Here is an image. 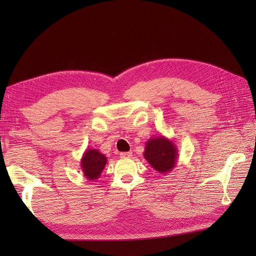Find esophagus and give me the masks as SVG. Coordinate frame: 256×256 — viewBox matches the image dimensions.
Segmentation results:
<instances>
[{"mask_svg": "<svg viewBox=\"0 0 256 256\" xmlns=\"http://www.w3.org/2000/svg\"><path fill=\"white\" fill-rule=\"evenodd\" d=\"M122 158H130L132 156V152H123V153L120 154Z\"/></svg>", "mask_w": 256, "mask_h": 256, "instance_id": "1", "label": "esophagus"}]
</instances>
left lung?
<instances>
[{"instance_id":"left-lung-1","label":"left lung","mask_w":256,"mask_h":256,"mask_svg":"<svg viewBox=\"0 0 256 256\" xmlns=\"http://www.w3.org/2000/svg\"><path fill=\"white\" fill-rule=\"evenodd\" d=\"M144 157L154 170L166 174L175 167L178 152L172 140L164 136L150 138L146 143Z\"/></svg>"}]
</instances>
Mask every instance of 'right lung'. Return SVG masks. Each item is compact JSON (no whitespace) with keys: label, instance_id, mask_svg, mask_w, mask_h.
<instances>
[{"label":"right lung","instance_id":"right-lung-1","mask_svg":"<svg viewBox=\"0 0 256 256\" xmlns=\"http://www.w3.org/2000/svg\"><path fill=\"white\" fill-rule=\"evenodd\" d=\"M106 157L98 150H86L81 158V170L88 180H96L100 177L106 164Z\"/></svg>","mask_w":256,"mask_h":256}]
</instances>
